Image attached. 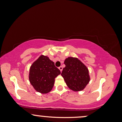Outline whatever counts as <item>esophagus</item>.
I'll return each instance as SVG.
<instances>
[{
  "label": "esophagus",
  "instance_id": "esophagus-1",
  "mask_svg": "<svg viewBox=\"0 0 122 122\" xmlns=\"http://www.w3.org/2000/svg\"><path fill=\"white\" fill-rule=\"evenodd\" d=\"M59 70L61 71H61H62V70H63V67H61H61H59Z\"/></svg>",
  "mask_w": 122,
  "mask_h": 122
}]
</instances>
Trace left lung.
<instances>
[{
    "label": "left lung",
    "instance_id": "1",
    "mask_svg": "<svg viewBox=\"0 0 122 122\" xmlns=\"http://www.w3.org/2000/svg\"><path fill=\"white\" fill-rule=\"evenodd\" d=\"M64 64L61 75L67 86L75 91L84 89L90 80L87 68L76 58L68 57Z\"/></svg>",
    "mask_w": 122,
    "mask_h": 122
}]
</instances>
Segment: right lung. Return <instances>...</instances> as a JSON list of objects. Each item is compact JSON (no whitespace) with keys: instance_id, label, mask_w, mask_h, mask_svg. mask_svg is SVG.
<instances>
[{"instance_id":"add662e5","label":"right lung","mask_w":122,"mask_h":122,"mask_svg":"<svg viewBox=\"0 0 122 122\" xmlns=\"http://www.w3.org/2000/svg\"><path fill=\"white\" fill-rule=\"evenodd\" d=\"M61 71L47 56L41 55L31 66L29 80L37 92L47 94L52 90L55 78Z\"/></svg>"}]
</instances>
